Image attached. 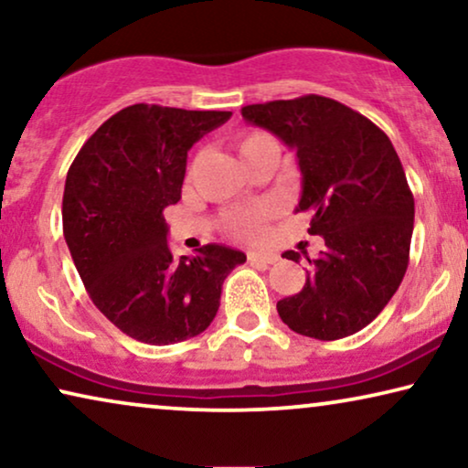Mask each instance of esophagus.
<instances>
[{"instance_id":"34e87169","label":"esophagus","mask_w":468,"mask_h":468,"mask_svg":"<svg viewBox=\"0 0 468 468\" xmlns=\"http://www.w3.org/2000/svg\"><path fill=\"white\" fill-rule=\"evenodd\" d=\"M247 258L251 266H268V264H274V261L279 260L277 253H268V251H249Z\"/></svg>"}]
</instances>
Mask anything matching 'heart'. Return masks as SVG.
<instances>
[{"mask_svg": "<svg viewBox=\"0 0 468 468\" xmlns=\"http://www.w3.org/2000/svg\"><path fill=\"white\" fill-rule=\"evenodd\" d=\"M268 143H274V140L268 136V133L261 132H251L245 133V136L239 138V153L242 159H247L251 153H255L260 146ZM268 219V208H251V210H239V213L229 215L228 228L229 232L239 239H260L261 232H264V221Z\"/></svg>", "mask_w": 468, "mask_h": 468, "instance_id": "heart-1", "label": "heart"}]
</instances>
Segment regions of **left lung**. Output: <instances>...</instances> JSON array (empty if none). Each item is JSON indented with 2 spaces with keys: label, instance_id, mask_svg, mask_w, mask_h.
<instances>
[{
  "label": "left lung",
  "instance_id": "8db88e82",
  "mask_svg": "<svg viewBox=\"0 0 468 468\" xmlns=\"http://www.w3.org/2000/svg\"><path fill=\"white\" fill-rule=\"evenodd\" d=\"M296 151L309 232L325 247L309 260L306 283L277 303L293 332L319 341L356 335L379 315L409 264L415 204L392 143L364 114L324 95L242 108ZM283 258L298 261V251Z\"/></svg>",
  "mask_w": 468,
  "mask_h": 468
}]
</instances>
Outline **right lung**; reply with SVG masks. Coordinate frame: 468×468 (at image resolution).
<instances>
[{"instance_id": "add662e5", "label": "right lung", "mask_w": 468, "mask_h": 468, "mask_svg": "<svg viewBox=\"0 0 468 468\" xmlns=\"http://www.w3.org/2000/svg\"><path fill=\"white\" fill-rule=\"evenodd\" d=\"M232 112L127 106L98 127L69 165L63 236L93 304L127 336L172 345L197 336L221 285L247 255L204 245L175 258L164 208L181 200L187 151Z\"/></svg>"}]
</instances>
